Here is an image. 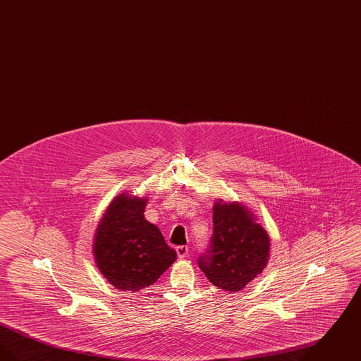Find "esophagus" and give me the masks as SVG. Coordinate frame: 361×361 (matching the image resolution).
Listing matches in <instances>:
<instances>
[{
	"label": "esophagus",
	"mask_w": 361,
	"mask_h": 361,
	"mask_svg": "<svg viewBox=\"0 0 361 361\" xmlns=\"http://www.w3.org/2000/svg\"><path fill=\"white\" fill-rule=\"evenodd\" d=\"M176 252H177V256L180 259L187 257L188 256V246H177L176 247Z\"/></svg>",
	"instance_id": "34e87169"
}]
</instances>
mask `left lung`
Segmentation results:
<instances>
[{"label": "left lung", "instance_id": "8db88e82", "mask_svg": "<svg viewBox=\"0 0 361 361\" xmlns=\"http://www.w3.org/2000/svg\"><path fill=\"white\" fill-rule=\"evenodd\" d=\"M214 233L199 268L224 291L238 292L265 269L271 238L250 208L218 199L212 206Z\"/></svg>", "mask_w": 361, "mask_h": 361}]
</instances>
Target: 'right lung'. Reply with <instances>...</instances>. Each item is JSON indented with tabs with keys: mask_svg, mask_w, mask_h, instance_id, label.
Masks as SVG:
<instances>
[{
	"mask_svg": "<svg viewBox=\"0 0 361 361\" xmlns=\"http://www.w3.org/2000/svg\"><path fill=\"white\" fill-rule=\"evenodd\" d=\"M149 197L118 195L106 207L93 237V258L104 279L121 291L153 286L177 258L161 230L146 221Z\"/></svg>",
	"mask_w": 361,
	"mask_h": 361,
	"instance_id": "add662e5",
	"label": "right lung"
}]
</instances>
